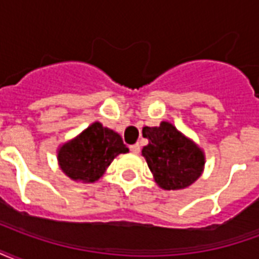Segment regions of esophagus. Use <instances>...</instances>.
<instances>
[{
  "mask_svg": "<svg viewBox=\"0 0 259 259\" xmlns=\"http://www.w3.org/2000/svg\"><path fill=\"white\" fill-rule=\"evenodd\" d=\"M129 148L133 154H139V152H140V144H133V146H130Z\"/></svg>",
  "mask_w": 259,
  "mask_h": 259,
  "instance_id": "obj_1",
  "label": "esophagus"
}]
</instances>
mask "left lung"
Returning <instances> with one entry per match:
<instances>
[{
  "mask_svg": "<svg viewBox=\"0 0 259 259\" xmlns=\"http://www.w3.org/2000/svg\"><path fill=\"white\" fill-rule=\"evenodd\" d=\"M143 136L148 139V144L141 154L161 189H186L200 178L205 155L174 124L161 122L157 127L146 126L143 127Z\"/></svg>",
  "mask_w": 259,
  "mask_h": 259,
  "instance_id": "left-lung-1",
  "label": "left lung"
}]
</instances>
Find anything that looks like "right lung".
Listing matches in <instances>:
<instances>
[{"mask_svg":"<svg viewBox=\"0 0 259 259\" xmlns=\"http://www.w3.org/2000/svg\"><path fill=\"white\" fill-rule=\"evenodd\" d=\"M129 148L113 130L94 122L73 140L58 150V162L66 176L83 183H94L101 178L113 158Z\"/></svg>","mask_w":259,"mask_h":259,"instance_id":"1","label":"right lung"}]
</instances>
